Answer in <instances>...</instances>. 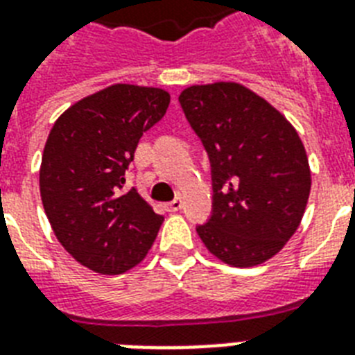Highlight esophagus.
<instances>
[{"instance_id": "1", "label": "esophagus", "mask_w": 355, "mask_h": 355, "mask_svg": "<svg viewBox=\"0 0 355 355\" xmlns=\"http://www.w3.org/2000/svg\"><path fill=\"white\" fill-rule=\"evenodd\" d=\"M182 206H184L182 197H177V199L171 200V202L167 205V211H178V210H182Z\"/></svg>"}]
</instances>
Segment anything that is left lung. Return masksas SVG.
Here are the masks:
<instances>
[{
  "mask_svg": "<svg viewBox=\"0 0 355 355\" xmlns=\"http://www.w3.org/2000/svg\"><path fill=\"white\" fill-rule=\"evenodd\" d=\"M178 103L211 169V216L197 234L225 263H263L289 241L308 205L311 175L297 130L236 83L191 86Z\"/></svg>",
  "mask_w": 355,
  "mask_h": 355,
  "instance_id": "1",
  "label": "left lung"
}]
</instances>
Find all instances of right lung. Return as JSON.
Masks as SVG:
<instances>
[{"instance_id": "1", "label": "right lung", "mask_w": 355, "mask_h": 355, "mask_svg": "<svg viewBox=\"0 0 355 355\" xmlns=\"http://www.w3.org/2000/svg\"><path fill=\"white\" fill-rule=\"evenodd\" d=\"M167 107L169 94L160 88L114 85L53 125L42 156V202L58 241L88 269L125 272L156 239L164 217L136 188L125 189V171L141 134Z\"/></svg>"}]
</instances>
